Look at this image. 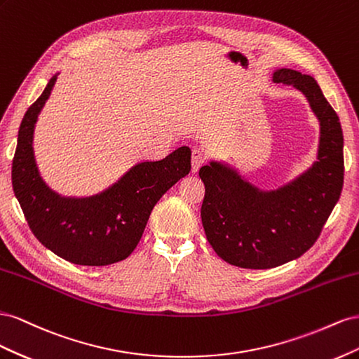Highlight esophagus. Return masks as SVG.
Segmentation results:
<instances>
[{
    "label": "esophagus",
    "instance_id": "esophagus-1",
    "mask_svg": "<svg viewBox=\"0 0 359 359\" xmlns=\"http://www.w3.org/2000/svg\"><path fill=\"white\" fill-rule=\"evenodd\" d=\"M204 161H206V153H204L201 149H194L192 150V171H197Z\"/></svg>",
    "mask_w": 359,
    "mask_h": 359
}]
</instances>
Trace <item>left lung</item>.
<instances>
[{
	"label": "left lung",
	"mask_w": 359,
	"mask_h": 359,
	"mask_svg": "<svg viewBox=\"0 0 359 359\" xmlns=\"http://www.w3.org/2000/svg\"><path fill=\"white\" fill-rule=\"evenodd\" d=\"M272 79L299 90L319 120L313 165L273 191L254 187L217 161L198 172L206 187L201 204L206 238L222 260L245 269H269L301 257L319 238L343 189V130L319 84L285 67L276 69Z\"/></svg>",
	"instance_id": "obj_1"
}]
</instances>
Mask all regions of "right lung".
I'll list each match as a JSON object with an SVG mask.
<instances>
[{"mask_svg": "<svg viewBox=\"0 0 359 359\" xmlns=\"http://www.w3.org/2000/svg\"><path fill=\"white\" fill-rule=\"evenodd\" d=\"M57 75L27 109L19 126L12 163L13 192L34 236L58 257L83 266L117 263L137 248L159 198L191 171V149L183 146L161 161L140 162L96 196H60L40 176L33 150L36 121Z\"/></svg>", "mask_w": 359, "mask_h": 359, "instance_id": "right-lung-1", "label": "right lung"}]
</instances>
